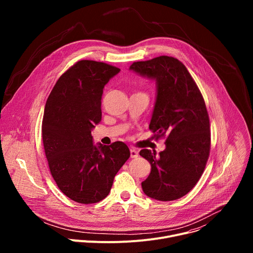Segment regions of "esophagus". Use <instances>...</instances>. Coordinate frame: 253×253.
Segmentation results:
<instances>
[{
  "label": "esophagus",
  "instance_id": "esophagus-1",
  "mask_svg": "<svg viewBox=\"0 0 253 253\" xmlns=\"http://www.w3.org/2000/svg\"><path fill=\"white\" fill-rule=\"evenodd\" d=\"M130 156H131V158H137L138 157V151L134 148L130 149Z\"/></svg>",
  "mask_w": 253,
  "mask_h": 253
}]
</instances>
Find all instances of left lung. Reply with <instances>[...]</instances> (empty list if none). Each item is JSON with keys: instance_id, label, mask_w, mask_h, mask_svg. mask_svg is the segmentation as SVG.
I'll list each match as a JSON object with an SVG mask.
<instances>
[{"instance_id": "1", "label": "left lung", "mask_w": 253, "mask_h": 253, "mask_svg": "<svg viewBox=\"0 0 253 253\" xmlns=\"http://www.w3.org/2000/svg\"><path fill=\"white\" fill-rule=\"evenodd\" d=\"M130 70L156 81L157 96L149 129L165 137V150L142 149L151 172L142 182L147 196L171 201L186 195L198 182L210 152V124L202 94L186 67L160 56L134 62Z\"/></svg>"}]
</instances>
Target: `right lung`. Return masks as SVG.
Wrapping results in <instances>:
<instances>
[{
    "instance_id": "add662e5",
    "label": "right lung",
    "mask_w": 253,
    "mask_h": 253,
    "mask_svg": "<svg viewBox=\"0 0 253 253\" xmlns=\"http://www.w3.org/2000/svg\"><path fill=\"white\" fill-rule=\"evenodd\" d=\"M119 72L109 64L81 60L58 79L46 102L42 137L49 168L59 189L78 203L103 200L130 157L125 143L95 146L91 135L102 118L104 86Z\"/></svg>"
}]
</instances>
